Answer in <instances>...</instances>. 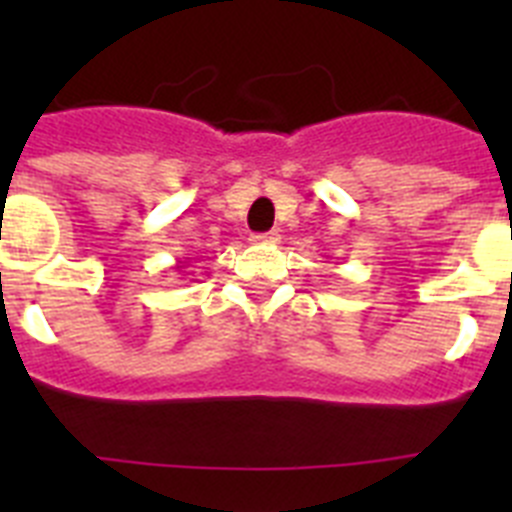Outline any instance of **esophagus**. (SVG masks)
<instances>
[{
  "label": "esophagus",
  "instance_id": "1",
  "mask_svg": "<svg viewBox=\"0 0 512 512\" xmlns=\"http://www.w3.org/2000/svg\"><path fill=\"white\" fill-rule=\"evenodd\" d=\"M253 243H261V246H274V243H279V233H256L253 235Z\"/></svg>",
  "mask_w": 512,
  "mask_h": 512
}]
</instances>
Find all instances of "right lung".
Returning <instances> with one entry per match:
<instances>
[{"instance_id": "obj_1", "label": "right lung", "mask_w": 512, "mask_h": 512, "mask_svg": "<svg viewBox=\"0 0 512 512\" xmlns=\"http://www.w3.org/2000/svg\"><path fill=\"white\" fill-rule=\"evenodd\" d=\"M174 269H176V271H182V269H184V264H182V261H179V264H176Z\"/></svg>"}]
</instances>
